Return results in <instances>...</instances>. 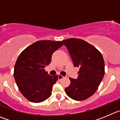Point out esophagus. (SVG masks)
<instances>
[{
  "label": "esophagus",
  "instance_id": "1",
  "mask_svg": "<svg viewBox=\"0 0 120 120\" xmlns=\"http://www.w3.org/2000/svg\"><path fill=\"white\" fill-rule=\"evenodd\" d=\"M64 78V77L63 76L61 75H60V74L58 75V79H59V80H61V79H63V78Z\"/></svg>",
  "mask_w": 120,
  "mask_h": 120
}]
</instances>
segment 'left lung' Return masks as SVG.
Returning a JSON list of instances; mask_svg holds the SVG:
<instances>
[{"label":"left lung","instance_id":"1","mask_svg":"<svg viewBox=\"0 0 120 120\" xmlns=\"http://www.w3.org/2000/svg\"><path fill=\"white\" fill-rule=\"evenodd\" d=\"M75 67L79 68L78 78H69L70 85L65 88L68 97L83 101L97 91L105 73V63L100 51L85 40L69 38L63 40Z\"/></svg>","mask_w":120,"mask_h":120}]
</instances>
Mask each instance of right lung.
<instances>
[{"label": "right lung", "mask_w": 120, "mask_h": 120, "mask_svg": "<svg viewBox=\"0 0 120 120\" xmlns=\"http://www.w3.org/2000/svg\"><path fill=\"white\" fill-rule=\"evenodd\" d=\"M63 45L62 41L41 40L30 45L19 55L13 76L19 90L28 101L41 102L51 95L58 76H50L44 68L51 63L52 53Z\"/></svg>", "instance_id": "right-lung-1"}]
</instances>
